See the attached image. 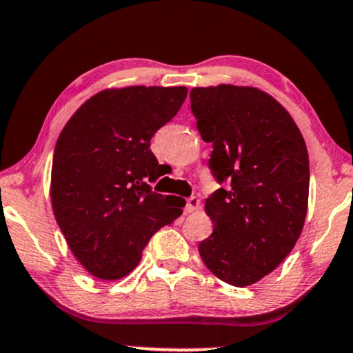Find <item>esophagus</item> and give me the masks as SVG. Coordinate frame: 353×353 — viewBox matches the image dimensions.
Wrapping results in <instances>:
<instances>
[{
	"label": "esophagus",
	"instance_id": "1",
	"mask_svg": "<svg viewBox=\"0 0 353 353\" xmlns=\"http://www.w3.org/2000/svg\"><path fill=\"white\" fill-rule=\"evenodd\" d=\"M200 208V198L198 196H190L187 198V205H185V211L187 212H193Z\"/></svg>",
	"mask_w": 353,
	"mask_h": 353
}]
</instances>
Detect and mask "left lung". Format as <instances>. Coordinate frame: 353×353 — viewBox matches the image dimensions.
I'll return each instance as SVG.
<instances>
[{
    "mask_svg": "<svg viewBox=\"0 0 353 353\" xmlns=\"http://www.w3.org/2000/svg\"><path fill=\"white\" fill-rule=\"evenodd\" d=\"M190 102L201 139L212 143V174L227 182L206 198L214 230L198 251L222 281L254 285L290 254L304 227V137L286 108L257 88H193Z\"/></svg>",
    "mask_w": 353,
    "mask_h": 353,
    "instance_id": "8db88e82",
    "label": "left lung"
}]
</instances>
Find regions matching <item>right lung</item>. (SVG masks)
Listing matches in <instances>:
<instances>
[{
    "mask_svg": "<svg viewBox=\"0 0 353 353\" xmlns=\"http://www.w3.org/2000/svg\"><path fill=\"white\" fill-rule=\"evenodd\" d=\"M185 86L105 89L67 121L52 158L54 216L73 256L101 280L126 276L155 232L182 214L185 200L150 183V141L177 115Z\"/></svg>",
    "mask_w": 353,
    "mask_h": 353,
    "instance_id": "add662e5",
    "label": "right lung"
}]
</instances>
